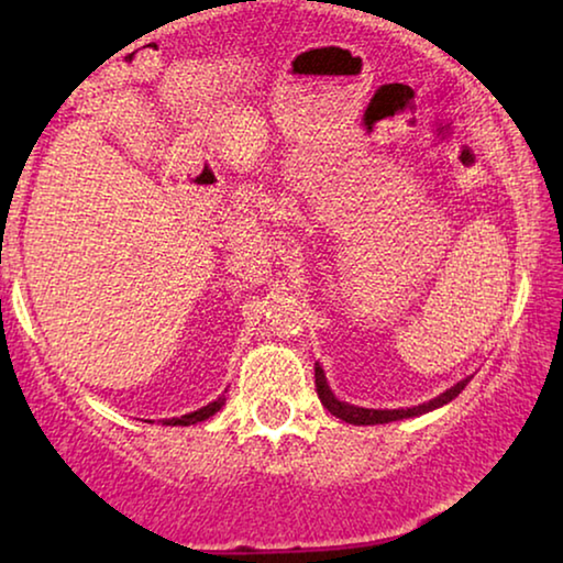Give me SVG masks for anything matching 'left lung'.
<instances>
[{
	"mask_svg": "<svg viewBox=\"0 0 563 563\" xmlns=\"http://www.w3.org/2000/svg\"><path fill=\"white\" fill-rule=\"evenodd\" d=\"M468 382H472V376H466V379L456 382L451 389L441 391V395L433 397V399H428V402H422V405L399 407V410H372V407L349 405V402H343V399H338L333 395V389H330V384L325 379V372H322V366L314 364V387H318L320 402L328 407L330 415H335V418L351 422V426H384V422H395V420H405V418H418V415H426L430 410H438V407L449 405L453 397L461 395V389H464Z\"/></svg>",
	"mask_w": 563,
	"mask_h": 563,
	"instance_id": "obj_1",
	"label": "left lung"
}]
</instances>
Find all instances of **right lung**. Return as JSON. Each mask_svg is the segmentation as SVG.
<instances>
[{"label":"right lung","mask_w":563,"mask_h":563,"mask_svg":"<svg viewBox=\"0 0 563 563\" xmlns=\"http://www.w3.org/2000/svg\"><path fill=\"white\" fill-rule=\"evenodd\" d=\"M222 405H225V395L218 397V399H214V402H210V405L199 407V410H195V412H189V415H181V418L164 420V426H195V422H202V420H207V418H212V415L218 412ZM148 422H151V420H148Z\"/></svg>","instance_id":"obj_1"}]
</instances>
